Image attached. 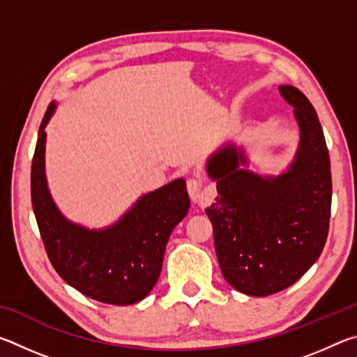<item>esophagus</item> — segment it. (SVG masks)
Instances as JSON below:
<instances>
[{"label":"esophagus","instance_id":"34e87169","mask_svg":"<svg viewBox=\"0 0 357 357\" xmlns=\"http://www.w3.org/2000/svg\"><path fill=\"white\" fill-rule=\"evenodd\" d=\"M203 179L202 178H190L187 179V192H189V197L193 203H200L203 200Z\"/></svg>","mask_w":357,"mask_h":357}]
</instances>
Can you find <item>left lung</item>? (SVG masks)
<instances>
[{"label":"left lung","instance_id":"8db88e82","mask_svg":"<svg viewBox=\"0 0 357 357\" xmlns=\"http://www.w3.org/2000/svg\"><path fill=\"white\" fill-rule=\"evenodd\" d=\"M301 129L296 159L280 176L239 170L243 151L233 144L208 164L219 197L206 208L217 259L225 280L249 296L291 287L321 255L329 233L332 178L318 114L298 88H279Z\"/></svg>","mask_w":357,"mask_h":357}]
</instances>
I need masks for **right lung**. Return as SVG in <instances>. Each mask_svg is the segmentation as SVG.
<instances>
[{"mask_svg":"<svg viewBox=\"0 0 357 357\" xmlns=\"http://www.w3.org/2000/svg\"><path fill=\"white\" fill-rule=\"evenodd\" d=\"M40 123L31 165V202L42 243L56 273L82 294L113 305L146 298L160 275L173 228L190 206L185 181L176 179L143 195L113 227L96 231L66 220L53 203L44 170L45 126Z\"/></svg>","mask_w":357,"mask_h":357,"instance_id":"1","label":"right lung"}]
</instances>
